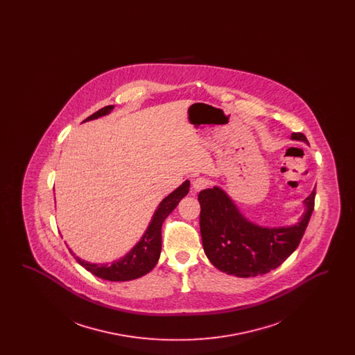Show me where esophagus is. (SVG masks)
<instances>
[{"label": "esophagus", "instance_id": "obj_1", "mask_svg": "<svg viewBox=\"0 0 355 355\" xmlns=\"http://www.w3.org/2000/svg\"><path fill=\"white\" fill-rule=\"evenodd\" d=\"M209 184H210V181H209L207 178L200 177V178H197V180L193 182V187H194L196 191H200V190H202L205 187H207Z\"/></svg>", "mask_w": 355, "mask_h": 355}]
</instances>
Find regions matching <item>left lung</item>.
<instances>
[{
  "label": "left lung",
  "instance_id": "1",
  "mask_svg": "<svg viewBox=\"0 0 355 355\" xmlns=\"http://www.w3.org/2000/svg\"><path fill=\"white\" fill-rule=\"evenodd\" d=\"M291 138L307 142L302 133H293ZM314 200L315 190L304 200L306 210L297 225L269 229L243 218L220 187L205 189L198 194L203 250L218 270L236 277L248 278L274 270L298 248L314 210Z\"/></svg>",
  "mask_w": 355,
  "mask_h": 355
}]
</instances>
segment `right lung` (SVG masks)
<instances>
[{"mask_svg":"<svg viewBox=\"0 0 355 355\" xmlns=\"http://www.w3.org/2000/svg\"><path fill=\"white\" fill-rule=\"evenodd\" d=\"M113 107H114L113 105L105 106L98 112L89 116L85 121L102 117V116L107 114ZM189 185H190L189 181H185L182 185L180 186L178 189H175L162 202L158 205L146 233L144 234L141 241L135 245V248L123 258L119 259L117 262H113L110 265H96V263H89L86 261L80 259L71 252L70 253L74 255L77 262L81 266H84L86 270L90 271L96 277L106 279V281H114V282L132 281V279L148 274L157 265L159 254H161L162 223L170 213L177 207L178 202L189 193Z\"/></svg>","mask_w":355,"mask_h":355,"instance_id":"obj_1","label":"right lung"}]
</instances>
